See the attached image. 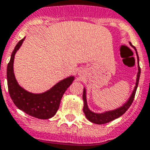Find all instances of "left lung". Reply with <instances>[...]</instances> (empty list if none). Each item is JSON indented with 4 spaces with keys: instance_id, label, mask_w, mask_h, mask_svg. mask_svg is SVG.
Masks as SVG:
<instances>
[{
    "instance_id": "obj_1",
    "label": "left lung",
    "mask_w": 150,
    "mask_h": 150,
    "mask_svg": "<svg viewBox=\"0 0 150 150\" xmlns=\"http://www.w3.org/2000/svg\"><path fill=\"white\" fill-rule=\"evenodd\" d=\"M129 44L135 51L136 56H137L138 61V73L136 75V82H135V86L134 87L132 93H131V96L125 103H124L123 105H121V107H117L116 109L111 110H106L102 113H96V112L92 111L88 107V103H87V97H86V89L84 87L83 89V94H82V100H83V112L85 115L86 117V118L89 121H91L92 123L96 124V125H103V124L108 123L110 121H114L116 118L121 117L122 114H124L127 111V110L130 107V106L132 103L134 97H135V93L137 90L138 85H139V81L140 73H141V68L139 67V58L138 55L137 50L132 43L129 42Z\"/></svg>"
}]
</instances>
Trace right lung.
<instances>
[{
  "label": "right lung",
  "mask_w": 150,
  "mask_h": 150,
  "mask_svg": "<svg viewBox=\"0 0 150 150\" xmlns=\"http://www.w3.org/2000/svg\"><path fill=\"white\" fill-rule=\"evenodd\" d=\"M25 38L15 46L7 67L8 92L13 103L18 109L36 118L49 119L56 114L61 98L75 80V76L71 75L61 80L50 89L41 93H33L22 88L17 82L14 73V60L15 54L21 47Z\"/></svg>",
  "instance_id": "obj_1"
}]
</instances>
